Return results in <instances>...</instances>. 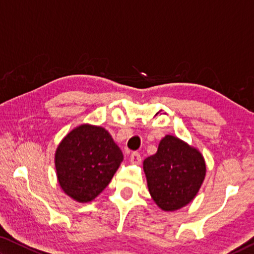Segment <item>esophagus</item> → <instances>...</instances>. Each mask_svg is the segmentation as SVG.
Listing matches in <instances>:
<instances>
[{
	"label": "esophagus",
	"mask_w": 254,
	"mask_h": 254,
	"mask_svg": "<svg viewBox=\"0 0 254 254\" xmlns=\"http://www.w3.org/2000/svg\"><path fill=\"white\" fill-rule=\"evenodd\" d=\"M141 156L139 152H133L131 153V157H130V162L132 163V165H140L141 163Z\"/></svg>",
	"instance_id": "34e87169"
}]
</instances>
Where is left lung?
<instances>
[{
  "label": "left lung",
  "mask_w": 254,
  "mask_h": 254,
  "mask_svg": "<svg viewBox=\"0 0 254 254\" xmlns=\"http://www.w3.org/2000/svg\"><path fill=\"white\" fill-rule=\"evenodd\" d=\"M149 192L159 207L174 212L190 203L206 176L198 150L174 135H166L157 152L143 161Z\"/></svg>",
  "instance_id": "8db88e82"
}]
</instances>
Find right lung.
<instances>
[{
  "mask_svg": "<svg viewBox=\"0 0 254 254\" xmlns=\"http://www.w3.org/2000/svg\"><path fill=\"white\" fill-rule=\"evenodd\" d=\"M123 153L104 127L81 124L64 137L55 153L60 188L78 203H88L104 190Z\"/></svg>",
  "mask_w": 254,
  "mask_h": 254,
  "instance_id": "obj_1",
  "label": "right lung"
}]
</instances>
